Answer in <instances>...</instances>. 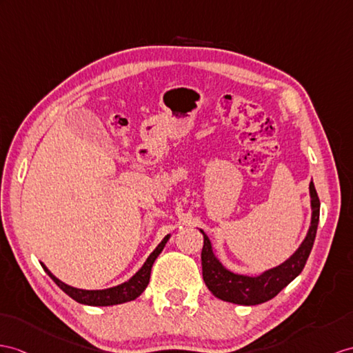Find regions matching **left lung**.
Segmentation results:
<instances>
[{
    "instance_id": "1",
    "label": "left lung",
    "mask_w": 353,
    "mask_h": 353,
    "mask_svg": "<svg viewBox=\"0 0 353 353\" xmlns=\"http://www.w3.org/2000/svg\"><path fill=\"white\" fill-rule=\"evenodd\" d=\"M308 190H310L312 219L303 243L285 262L272 266L270 270H265L257 276L238 274L228 270L220 262L217 254L214 253L212 243L208 235L199 229L203 235V248L201 256L203 281L214 296L238 305H257L272 299L281 289H285L292 280H295L299 276L308 256H310L317 225H319L321 202L319 197H317L313 179L310 181Z\"/></svg>"
}]
</instances>
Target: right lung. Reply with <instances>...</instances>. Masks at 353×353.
I'll list each match as a JSON object with an SVG mask.
<instances>
[{"instance_id": "right-lung-1", "label": "right lung", "mask_w": 353, "mask_h": 353, "mask_svg": "<svg viewBox=\"0 0 353 353\" xmlns=\"http://www.w3.org/2000/svg\"><path fill=\"white\" fill-rule=\"evenodd\" d=\"M170 235H166L161 239V243L154 248V252L147 257V261L141 266V270L137 271L133 277L128 279L127 281L121 283V285L108 288V289H100V290H87V289H77L70 285H65L64 281L57 279L52 272L48 270V266L40 262L43 270L46 271L48 276L52 279L57 286L61 289L64 294H67L76 303L85 304V305H94V307H108V305H117V304H124L128 301H133L137 296L142 295V292L147 289L150 283L151 276V268L154 262H156L157 256L163 252V248L168 244Z\"/></svg>"}]
</instances>
